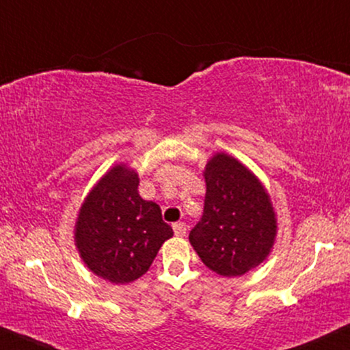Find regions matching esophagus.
<instances>
[{
    "mask_svg": "<svg viewBox=\"0 0 350 350\" xmlns=\"http://www.w3.org/2000/svg\"><path fill=\"white\" fill-rule=\"evenodd\" d=\"M174 232H175L176 237H185V235H187V224H185V222L174 224Z\"/></svg>",
    "mask_w": 350,
    "mask_h": 350,
    "instance_id": "esophagus-1",
    "label": "esophagus"
}]
</instances>
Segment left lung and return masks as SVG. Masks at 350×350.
<instances>
[{"label": "left lung", "mask_w": 350, "mask_h": 350, "mask_svg": "<svg viewBox=\"0 0 350 350\" xmlns=\"http://www.w3.org/2000/svg\"><path fill=\"white\" fill-rule=\"evenodd\" d=\"M206 198L189 243L214 273L235 278L266 260L275 237L269 196L247 167L215 154L204 170Z\"/></svg>", "instance_id": "obj_1"}]
</instances>
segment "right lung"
I'll use <instances>...</instances> for the list:
<instances>
[{
    "mask_svg": "<svg viewBox=\"0 0 350 350\" xmlns=\"http://www.w3.org/2000/svg\"><path fill=\"white\" fill-rule=\"evenodd\" d=\"M139 178L116 165L85 198L76 224V247L94 274L126 284L146 274L162 243L174 235L162 211L137 193Z\"/></svg>",
    "mask_w": 350,
    "mask_h": 350,
    "instance_id": "obj_1",
    "label": "right lung"
}]
</instances>
